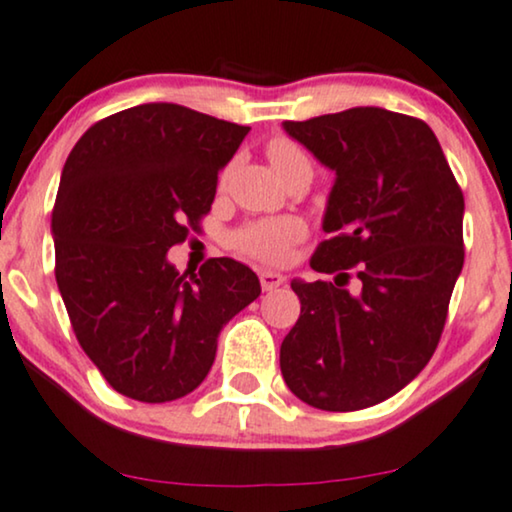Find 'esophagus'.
Instances as JSON below:
<instances>
[{
  "mask_svg": "<svg viewBox=\"0 0 512 512\" xmlns=\"http://www.w3.org/2000/svg\"><path fill=\"white\" fill-rule=\"evenodd\" d=\"M260 283H262V290H276L278 286L286 283V276L276 274V271H260Z\"/></svg>",
  "mask_w": 512,
  "mask_h": 512,
  "instance_id": "obj_1",
  "label": "esophagus"
}]
</instances>
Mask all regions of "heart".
<instances>
[{"instance_id": "obj_1", "label": "heart", "mask_w": 512, "mask_h": 512, "mask_svg": "<svg viewBox=\"0 0 512 512\" xmlns=\"http://www.w3.org/2000/svg\"><path fill=\"white\" fill-rule=\"evenodd\" d=\"M267 158L274 167L278 177L293 170V167L307 165L309 158L295 141L286 137H276L267 144ZM304 236V224L295 217H278V219H260L236 229L231 234V248L241 255H248L252 260L278 264L288 257L293 245Z\"/></svg>"}]
</instances>
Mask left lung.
<instances>
[{
	"label": "left lung",
	"instance_id": "8db88e82",
	"mask_svg": "<svg viewBox=\"0 0 512 512\" xmlns=\"http://www.w3.org/2000/svg\"><path fill=\"white\" fill-rule=\"evenodd\" d=\"M335 172L312 269L357 267L361 290L295 281L300 319L281 345L290 392L321 411L390 399L423 371L442 338L463 269V191L423 120L364 106L283 122Z\"/></svg>",
	"mask_w": 512,
	"mask_h": 512
}]
</instances>
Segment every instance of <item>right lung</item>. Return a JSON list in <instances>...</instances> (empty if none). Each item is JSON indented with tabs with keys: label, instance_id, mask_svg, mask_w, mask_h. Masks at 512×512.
<instances>
[{
	"label": "right lung",
	"instance_id": "right-lung-1",
	"mask_svg": "<svg viewBox=\"0 0 512 512\" xmlns=\"http://www.w3.org/2000/svg\"><path fill=\"white\" fill-rule=\"evenodd\" d=\"M248 132L177 103H141L89 127L63 165L56 283L84 354L129 399L163 404L196 390L224 323L262 293L255 271L229 257L191 276L167 262L200 229Z\"/></svg>",
	"mask_w": 512,
	"mask_h": 512
}]
</instances>
